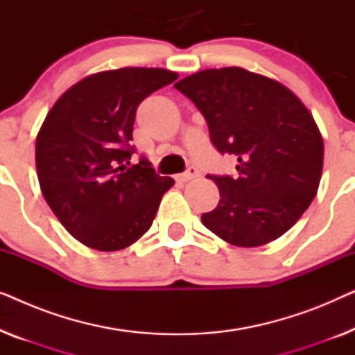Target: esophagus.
Instances as JSON below:
<instances>
[{
    "label": "esophagus",
    "mask_w": 355,
    "mask_h": 355,
    "mask_svg": "<svg viewBox=\"0 0 355 355\" xmlns=\"http://www.w3.org/2000/svg\"><path fill=\"white\" fill-rule=\"evenodd\" d=\"M198 176H200V171H198L196 166H191L186 173H182L178 179H179V181H182V182H187V181H191V179L198 178Z\"/></svg>",
    "instance_id": "34e87169"
}]
</instances>
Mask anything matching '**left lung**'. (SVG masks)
<instances>
[{
  "label": "left lung",
  "instance_id": "obj_1",
  "mask_svg": "<svg viewBox=\"0 0 355 355\" xmlns=\"http://www.w3.org/2000/svg\"><path fill=\"white\" fill-rule=\"evenodd\" d=\"M174 87L205 118L211 144L237 159V174L208 179L220 202L202 223L237 247H259L291 230L317 196L323 139L288 87L242 67L205 69Z\"/></svg>",
  "mask_w": 355,
  "mask_h": 355
}]
</instances>
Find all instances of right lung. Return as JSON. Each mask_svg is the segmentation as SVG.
<instances>
[{"mask_svg": "<svg viewBox=\"0 0 355 355\" xmlns=\"http://www.w3.org/2000/svg\"><path fill=\"white\" fill-rule=\"evenodd\" d=\"M178 79L162 67L87 76L48 111L35 144L43 197L67 232L95 250H121L150 230L173 178L147 158L130 164L135 111Z\"/></svg>", "mask_w": 355, "mask_h": 355, "instance_id": "right-lung-1", "label": "right lung"}]
</instances>
